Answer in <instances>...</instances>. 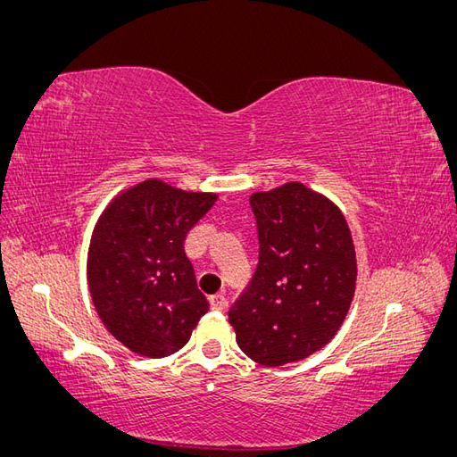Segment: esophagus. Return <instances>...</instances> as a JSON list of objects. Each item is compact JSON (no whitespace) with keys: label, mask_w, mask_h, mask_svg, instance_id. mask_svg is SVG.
<instances>
[{"label":"esophagus","mask_w":457,"mask_h":457,"mask_svg":"<svg viewBox=\"0 0 457 457\" xmlns=\"http://www.w3.org/2000/svg\"><path fill=\"white\" fill-rule=\"evenodd\" d=\"M210 305L213 311H223L227 307V299L223 294H215L210 297Z\"/></svg>","instance_id":"obj_1"}]
</instances>
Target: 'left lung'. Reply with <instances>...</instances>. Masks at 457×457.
Segmentation results:
<instances>
[{"mask_svg":"<svg viewBox=\"0 0 457 457\" xmlns=\"http://www.w3.org/2000/svg\"><path fill=\"white\" fill-rule=\"evenodd\" d=\"M259 262L228 311L237 343L253 362H299L334 339L354 297L356 252L339 207L292 181L250 196Z\"/></svg>","mask_w":457,"mask_h":457,"instance_id":"1","label":"left lung"}]
</instances>
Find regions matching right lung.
<instances>
[{
	"mask_svg": "<svg viewBox=\"0 0 457 457\" xmlns=\"http://www.w3.org/2000/svg\"><path fill=\"white\" fill-rule=\"evenodd\" d=\"M215 202L213 192L146 179L121 190L96 219L87 250L89 294L104 328L131 353H177L210 309L185 240Z\"/></svg>",
	"mask_w": 457,
	"mask_h": 457,
	"instance_id": "1",
	"label": "right lung"
}]
</instances>
